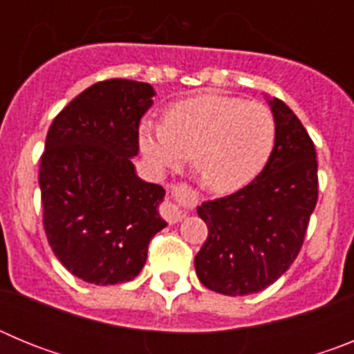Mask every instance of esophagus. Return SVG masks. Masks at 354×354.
Masks as SVG:
<instances>
[{
  "label": "esophagus",
  "mask_w": 354,
  "mask_h": 354,
  "mask_svg": "<svg viewBox=\"0 0 354 354\" xmlns=\"http://www.w3.org/2000/svg\"><path fill=\"white\" fill-rule=\"evenodd\" d=\"M161 214L162 218L167 221H170V223H179L184 216H186V211H183V209L177 204H174V202H165L161 207Z\"/></svg>",
  "instance_id": "esophagus-1"
}]
</instances>
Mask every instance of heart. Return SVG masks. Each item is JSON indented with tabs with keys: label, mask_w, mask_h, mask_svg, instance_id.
I'll return each instance as SVG.
<instances>
[{
	"label": "heart",
	"mask_w": 354,
	"mask_h": 354,
	"mask_svg": "<svg viewBox=\"0 0 354 354\" xmlns=\"http://www.w3.org/2000/svg\"><path fill=\"white\" fill-rule=\"evenodd\" d=\"M277 122L268 106L204 93L175 102L165 122L143 118L138 145L156 174L180 168L192 154L198 179L214 193L248 186L270 161Z\"/></svg>",
	"instance_id": "1"
}]
</instances>
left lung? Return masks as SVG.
<instances>
[{
    "label": "left lung",
    "instance_id": "obj_1",
    "mask_svg": "<svg viewBox=\"0 0 354 354\" xmlns=\"http://www.w3.org/2000/svg\"><path fill=\"white\" fill-rule=\"evenodd\" d=\"M277 140L264 170L234 195L204 202L196 212L209 228L195 257L196 277L225 296L266 289L298 257L317 204L315 147L280 99H268Z\"/></svg>",
    "mask_w": 354,
    "mask_h": 354
}]
</instances>
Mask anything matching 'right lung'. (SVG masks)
Segmentation results:
<instances>
[{
	"instance_id": "obj_1",
	"label": "right lung",
	"mask_w": 354,
	"mask_h": 354,
	"mask_svg": "<svg viewBox=\"0 0 354 354\" xmlns=\"http://www.w3.org/2000/svg\"><path fill=\"white\" fill-rule=\"evenodd\" d=\"M149 83L108 80L72 99L40 158L44 230L56 259L93 286L138 277L150 239L167 227L165 189L136 175L138 127L154 104Z\"/></svg>"
}]
</instances>
